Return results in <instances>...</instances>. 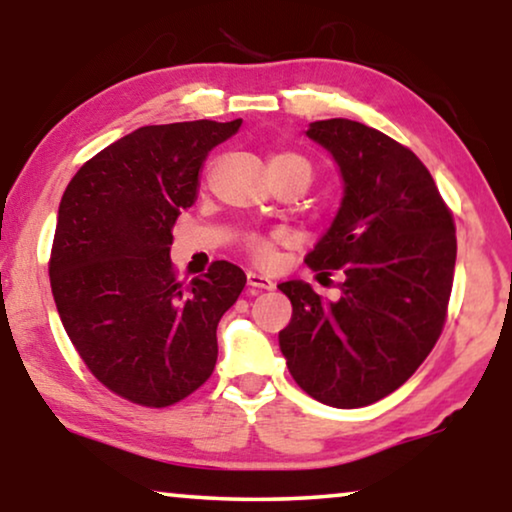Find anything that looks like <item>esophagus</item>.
<instances>
[{
    "mask_svg": "<svg viewBox=\"0 0 512 512\" xmlns=\"http://www.w3.org/2000/svg\"><path fill=\"white\" fill-rule=\"evenodd\" d=\"M247 284H249L251 291H272V289H275V282H272L270 277L261 275V272H249Z\"/></svg>",
    "mask_w": 512,
    "mask_h": 512,
    "instance_id": "34e87169",
    "label": "esophagus"
}]
</instances>
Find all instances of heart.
<instances>
[{"label": "heart", "mask_w": 512, "mask_h": 512, "mask_svg": "<svg viewBox=\"0 0 512 512\" xmlns=\"http://www.w3.org/2000/svg\"><path fill=\"white\" fill-rule=\"evenodd\" d=\"M289 167H303V170H310V160L300 156L296 151H279L270 158V170H289ZM247 249L254 254L258 261H270L272 258V242L265 240L261 235L247 237Z\"/></svg>", "instance_id": "obj_1"}]
</instances>
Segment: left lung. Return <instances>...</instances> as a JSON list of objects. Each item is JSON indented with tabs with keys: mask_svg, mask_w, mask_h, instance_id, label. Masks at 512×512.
<instances>
[{
	"mask_svg": "<svg viewBox=\"0 0 512 512\" xmlns=\"http://www.w3.org/2000/svg\"><path fill=\"white\" fill-rule=\"evenodd\" d=\"M340 167L342 202L305 263L342 275L324 303L300 279L279 284L293 305L279 349L298 387L333 408H363L396 391L440 338L457 235L436 181L410 149L349 118L305 132Z\"/></svg>",
	"mask_w": 512,
	"mask_h": 512,
	"instance_id": "obj_1",
	"label": "left lung"
}]
</instances>
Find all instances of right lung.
I'll return each mask as SVG.
<instances>
[{
    "instance_id": "add662e5",
    "label": "right lung",
    "mask_w": 512,
    "mask_h": 512,
    "mask_svg": "<svg viewBox=\"0 0 512 512\" xmlns=\"http://www.w3.org/2000/svg\"><path fill=\"white\" fill-rule=\"evenodd\" d=\"M240 125H144L90 158L60 200L48 263L55 307L90 373L132 403H179L216 366V326L247 275L216 261L184 286L170 247L209 151Z\"/></svg>"
}]
</instances>
